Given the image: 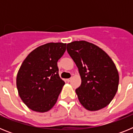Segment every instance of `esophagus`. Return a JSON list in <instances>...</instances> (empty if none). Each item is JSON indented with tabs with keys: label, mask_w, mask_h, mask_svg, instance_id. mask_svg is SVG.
Here are the masks:
<instances>
[{
	"label": "esophagus",
	"mask_w": 133,
	"mask_h": 133,
	"mask_svg": "<svg viewBox=\"0 0 133 133\" xmlns=\"http://www.w3.org/2000/svg\"><path fill=\"white\" fill-rule=\"evenodd\" d=\"M71 80H72V78H67V79H66V81H67V82H70Z\"/></svg>",
	"instance_id": "esophagus-1"
}]
</instances>
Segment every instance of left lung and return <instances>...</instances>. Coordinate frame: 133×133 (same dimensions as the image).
I'll list each match as a JSON object with an SVG mask.
<instances>
[{
  "mask_svg": "<svg viewBox=\"0 0 133 133\" xmlns=\"http://www.w3.org/2000/svg\"><path fill=\"white\" fill-rule=\"evenodd\" d=\"M66 50L81 75V84L75 90L81 104L91 111L107 106L117 93L119 81L112 60L101 48L84 41L69 43Z\"/></svg>",
  "mask_w": 133,
  "mask_h": 133,
  "instance_id": "obj_1",
  "label": "left lung"
}]
</instances>
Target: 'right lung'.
Masks as SVG:
<instances>
[{"label":"right lung","mask_w":133,"mask_h":133,"mask_svg":"<svg viewBox=\"0 0 133 133\" xmlns=\"http://www.w3.org/2000/svg\"><path fill=\"white\" fill-rule=\"evenodd\" d=\"M66 43H50L32 50L21 64L16 77L18 95L31 110L44 112L57 101L64 82L58 75L57 62Z\"/></svg>","instance_id":"obj_1"}]
</instances>
